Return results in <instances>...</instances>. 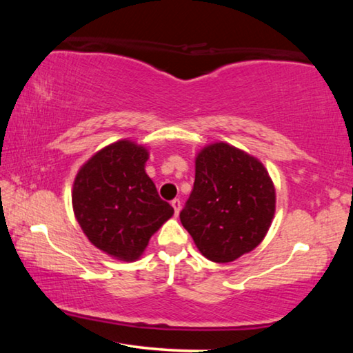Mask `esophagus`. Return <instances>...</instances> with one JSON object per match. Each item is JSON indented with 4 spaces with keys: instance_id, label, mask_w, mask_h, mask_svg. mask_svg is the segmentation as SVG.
I'll return each mask as SVG.
<instances>
[{
    "instance_id": "34e87169",
    "label": "esophagus",
    "mask_w": 353,
    "mask_h": 353,
    "mask_svg": "<svg viewBox=\"0 0 353 353\" xmlns=\"http://www.w3.org/2000/svg\"><path fill=\"white\" fill-rule=\"evenodd\" d=\"M171 205H172V208H174V213L179 214V212H181V207H182L181 199H172L171 201Z\"/></svg>"
}]
</instances>
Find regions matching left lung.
<instances>
[{
	"mask_svg": "<svg viewBox=\"0 0 353 353\" xmlns=\"http://www.w3.org/2000/svg\"><path fill=\"white\" fill-rule=\"evenodd\" d=\"M274 212L276 190L255 157L227 143H213L198 154L181 223L208 260L229 263L255 249Z\"/></svg>",
	"mask_w": 353,
	"mask_h": 353,
	"instance_id": "8db88e82",
	"label": "left lung"
}]
</instances>
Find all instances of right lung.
Listing matches in <instances>:
<instances>
[{"instance_id":"obj_1","label":"right lung","mask_w":353,"mask_h":353,"mask_svg":"<svg viewBox=\"0 0 353 353\" xmlns=\"http://www.w3.org/2000/svg\"><path fill=\"white\" fill-rule=\"evenodd\" d=\"M146 148L119 140L97 152L73 185L76 219L92 244L123 261H134L174 208L160 199L145 171Z\"/></svg>"}]
</instances>
